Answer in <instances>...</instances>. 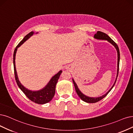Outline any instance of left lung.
I'll return each instance as SVG.
<instances>
[{
	"label": "left lung",
	"mask_w": 133,
	"mask_h": 133,
	"mask_svg": "<svg viewBox=\"0 0 133 133\" xmlns=\"http://www.w3.org/2000/svg\"><path fill=\"white\" fill-rule=\"evenodd\" d=\"M94 38H96V39H100V40H106V41H107L109 42H110V43H111L113 45H114L116 49V50L117 51V53H118V68H117V78H116V81L114 83V84L113 85V86L112 87V88H111V89L109 90V91H108L106 94H105V95H102V96H100V97H88V96H85V95H84L83 94V93L79 90V89H78V88L76 84V83H75L74 79H72L73 81V84H74V85H75V89H76V92L77 94H78V95L79 96V97L81 98V99L83 100L84 101L86 102H88V103H95V102H97L98 101H100L101 100H102V99H104V98L109 94V92L111 90V89L113 88V87H114L115 83L116 82V81H117V77H118V71H119V60H120V52H119V48L117 44L112 40V39L107 35V34H106V33H104V32H100V31H97V33L95 34L94 35Z\"/></svg>",
	"instance_id": "1"
}]
</instances>
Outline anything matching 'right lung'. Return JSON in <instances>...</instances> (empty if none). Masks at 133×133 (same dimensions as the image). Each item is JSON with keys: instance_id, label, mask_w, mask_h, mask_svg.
<instances>
[{"instance_id": "1", "label": "right lung", "mask_w": 133, "mask_h": 133, "mask_svg": "<svg viewBox=\"0 0 133 133\" xmlns=\"http://www.w3.org/2000/svg\"><path fill=\"white\" fill-rule=\"evenodd\" d=\"M33 33L34 32H31L30 33H29L28 34H27V35L24 37V38L22 39V40L19 43V44L16 46V48L15 49V50L14 52V55H13V63H14L15 78V80L18 87L20 88V89L23 92L24 94L26 95V96L29 100L34 102L36 103V104H46V103L49 102V101H50L53 98L54 95H55V87L56 85V83L62 71H60L56 75L53 76V77H52L51 80L49 82V83L46 85V86L41 90L36 91L29 90L27 89L26 88H24L21 84V83L18 81V78L16 71L15 62L16 52L17 51V48H18L21 45V44H22L24 42H25L27 39H28L31 36H32Z\"/></svg>"}]
</instances>
